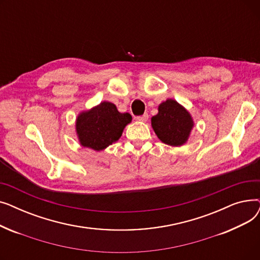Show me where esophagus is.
<instances>
[{"label":"esophagus","mask_w":260,"mask_h":260,"mask_svg":"<svg viewBox=\"0 0 260 260\" xmlns=\"http://www.w3.org/2000/svg\"><path fill=\"white\" fill-rule=\"evenodd\" d=\"M136 119H137V120L140 121V122H146L147 119H148V115H147V114H144V115H142V116L136 117Z\"/></svg>","instance_id":"34e87169"}]
</instances>
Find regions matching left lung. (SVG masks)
I'll use <instances>...</instances> for the list:
<instances>
[{
    "label": "left lung",
    "instance_id": "1",
    "mask_svg": "<svg viewBox=\"0 0 260 260\" xmlns=\"http://www.w3.org/2000/svg\"><path fill=\"white\" fill-rule=\"evenodd\" d=\"M151 124L162 143L181 146L188 141L195 123L183 105L168 99L159 104L158 114L152 117Z\"/></svg>",
    "mask_w": 260,
    "mask_h": 260
}]
</instances>
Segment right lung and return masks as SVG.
<instances>
[{
  "instance_id": "obj_1",
  "label": "right lung",
  "mask_w": 260,
  "mask_h": 260,
  "mask_svg": "<svg viewBox=\"0 0 260 260\" xmlns=\"http://www.w3.org/2000/svg\"><path fill=\"white\" fill-rule=\"evenodd\" d=\"M132 120L131 114L120 113L114 103L103 101L78 114L77 138L83 147L100 152L120 139Z\"/></svg>"
}]
</instances>
